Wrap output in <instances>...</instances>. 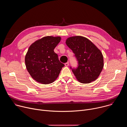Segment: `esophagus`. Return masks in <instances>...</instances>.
I'll use <instances>...</instances> for the list:
<instances>
[{"label":"esophagus","instance_id":"esophagus-1","mask_svg":"<svg viewBox=\"0 0 127 127\" xmlns=\"http://www.w3.org/2000/svg\"><path fill=\"white\" fill-rule=\"evenodd\" d=\"M65 66H66V67L68 66H69V63H68V62H67V63H65Z\"/></svg>","mask_w":127,"mask_h":127}]
</instances>
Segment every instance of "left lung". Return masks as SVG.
I'll list each match as a JSON object with an SVG mask.
<instances>
[{"label": "left lung", "instance_id": "8db88e82", "mask_svg": "<svg viewBox=\"0 0 127 127\" xmlns=\"http://www.w3.org/2000/svg\"><path fill=\"white\" fill-rule=\"evenodd\" d=\"M67 46L75 54L78 67L72 68L76 79L81 83H89L95 80L103 67V58L101 51L88 39L74 36L66 41Z\"/></svg>", "mask_w": 127, "mask_h": 127}]
</instances>
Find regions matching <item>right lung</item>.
<instances>
[{
    "label": "right lung",
    "mask_w": 127,
    "mask_h": 127,
    "mask_svg": "<svg viewBox=\"0 0 127 127\" xmlns=\"http://www.w3.org/2000/svg\"><path fill=\"white\" fill-rule=\"evenodd\" d=\"M61 41V37L47 36L32 43L25 57L27 69L32 77L44 84L53 82L64 66L54 49Z\"/></svg>",
    "instance_id": "add662e5"
}]
</instances>
